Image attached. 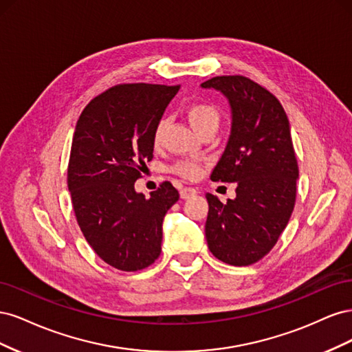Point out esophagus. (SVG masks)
Here are the masks:
<instances>
[{"label":"esophagus","instance_id":"1","mask_svg":"<svg viewBox=\"0 0 352 352\" xmlns=\"http://www.w3.org/2000/svg\"><path fill=\"white\" fill-rule=\"evenodd\" d=\"M195 194H198V190L195 188H182V189H180V198H182V199H188Z\"/></svg>","mask_w":352,"mask_h":352}]
</instances>
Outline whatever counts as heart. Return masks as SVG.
Returning a JSON list of instances; mask_svg holds the SVG:
<instances>
[{"label": "heart", "instance_id": "obj_1", "mask_svg": "<svg viewBox=\"0 0 352 352\" xmlns=\"http://www.w3.org/2000/svg\"><path fill=\"white\" fill-rule=\"evenodd\" d=\"M186 117L190 126H192L198 133L204 132L207 129L217 131L219 123H220L219 110L214 107V105H211L208 102L190 104L186 110ZM164 127H166V120H160L155 124L154 133H153V141L155 145L162 142L163 135H164ZM175 172L186 179H195L199 176L201 168L198 164H194V163H177L175 166Z\"/></svg>", "mask_w": 352, "mask_h": 352}]
</instances>
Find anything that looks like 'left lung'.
Instances as JSON below:
<instances>
[{"mask_svg":"<svg viewBox=\"0 0 352 352\" xmlns=\"http://www.w3.org/2000/svg\"><path fill=\"white\" fill-rule=\"evenodd\" d=\"M201 87L220 91L232 111L229 141L211 180L236 184V198L226 204L206 195L208 250L226 264L250 265L270 252L295 207L289 120L272 92L245 76H216Z\"/></svg>","mask_w":352,"mask_h":352,"instance_id":"8db88e82","label":"left lung"}]
</instances>
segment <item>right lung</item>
<instances>
[{
  "label": "right lung",
  "mask_w": 352,
  "mask_h": 352,
  "mask_svg": "<svg viewBox=\"0 0 352 352\" xmlns=\"http://www.w3.org/2000/svg\"><path fill=\"white\" fill-rule=\"evenodd\" d=\"M179 88L116 85L76 123L67 167L74 216L95 254L117 270H142L162 252L163 219L179 192L163 182L145 198L135 182L153 160L154 127Z\"/></svg>",
  "instance_id": "obj_1"
}]
</instances>
